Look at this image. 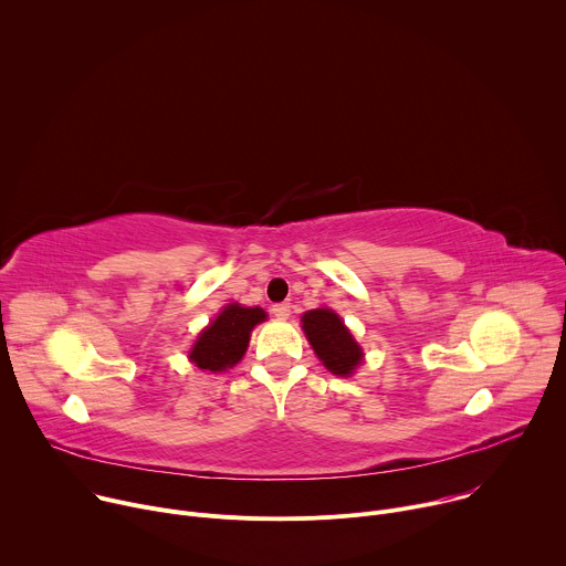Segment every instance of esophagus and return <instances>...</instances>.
Returning <instances> with one entry per match:
<instances>
[{"label":"esophagus","instance_id":"34e87169","mask_svg":"<svg viewBox=\"0 0 566 566\" xmlns=\"http://www.w3.org/2000/svg\"><path fill=\"white\" fill-rule=\"evenodd\" d=\"M271 311H273L275 317L284 319V317H289V313H291V304H289V302H280V304H273Z\"/></svg>","mask_w":566,"mask_h":566}]
</instances>
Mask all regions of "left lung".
<instances>
[{
    "mask_svg": "<svg viewBox=\"0 0 566 566\" xmlns=\"http://www.w3.org/2000/svg\"><path fill=\"white\" fill-rule=\"evenodd\" d=\"M302 329L322 360L332 374L349 376L363 360L358 343L352 338L343 319L332 308H315L302 315Z\"/></svg>",
    "mask_w": 566,
    "mask_h": 566,
    "instance_id": "8db88e82",
    "label": "left lung"
}]
</instances>
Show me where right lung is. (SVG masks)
I'll list each match as a JSON object with an SVG mask.
<instances>
[{
	"label": "right lung",
	"instance_id": "right-lung-1",
	"mask_svg": "<svg viewBox=\"0 0 566 566\" xmlns=\"http://www.w3.org/2000/svg\"><path fill=\"white\" fill-rule=\"evenodd\" d=\"M266 317L260 306L228 304L208 329L197 338L190 360L203 371H226L247 354L251 332Z\"/></svg>",
	"mask_w": 566,
	"mask_h": 566
}]
</instances>
